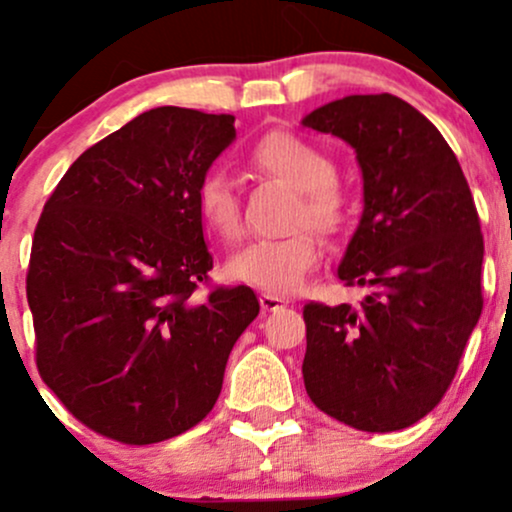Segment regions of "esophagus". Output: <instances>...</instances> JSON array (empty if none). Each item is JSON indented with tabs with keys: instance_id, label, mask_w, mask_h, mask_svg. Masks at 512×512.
Instances as JSON below:
<instances>
[{
	"instance_id": "esophagus-1",
	"label": "esophagus",
	"mask_w": 512,
	"mask_h": 512,
	"mask_svg": "<svg viewBox=\"0 0 512 512\" xmlns=\"http://www.w3.org/2000/svg\"><path fill=\"white\" fill-rule=\"evenodd\" d=\"M260 305H262L264 313H276V310H279V308H286V305H289V301H286V298L272 296V293H262Z\"/></svg>"
}]
</instances>
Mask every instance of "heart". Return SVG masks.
I'll list each match as a JSON object with an SVG mask.
<instances>
[{
    "instance_id": "obj_1",
    "label": "heart",
    "mask_w": 512,
    "mask_h": 512,
    "mask_svg": "<svg viewBox=\"0 0 512 512\" xmlns=\"http://www.w3.org/2000/svg\"><path fill=\"white\" fill-rule=\"evenodd\" d=\"M250 166L298 190L296 223H313L322 233H337L349 219L351 197L334 178L332 158L308 139L272 129L250 149ZM197 214L204 228L223 243H236L243 231L240 199L223 173H209L197 187ZM320 260V240L310 228L276 240H255L228 260V274L240 284L272 296L296 293Z\"/></svg>"
}]
</instances>
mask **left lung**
<instances>
[{"mask_svg": "<svg viewBox=\"0 0 512 512\" xmlns=\"http://www.w3.org/2000/svg\"><path fill=\"white\" fill-rule=\"evenodd\" d=\"M303 125L356 151L363 214L337 274L368 289L358 305L303 308L305 392L358 431H399L448 392L484 308L474 197L443 134L402 98L346 96Z\"/></svg>", "mask_w": 512, "mask_h": 512, "instance_id": "1", "label": "left lung"}]
</instances>
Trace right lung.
I'll use <instances>...</instances> for the list:
<instances>
[{
    "label": "right lung",
    "instance_id": "1",
    "mask_svg": "<svg viewBox=\"0 0 512 512\" xmlns=\"http://www.w3.org/2000/svg\"><path fill=\"white\" fill-rule=\"evenodd\" d=\"M236 117L146 110L86 149L35 226L26 293L40 378L81 424L127 445L190 431L260 313L250 286L195 296L214 267L197 187Z\"/></svg>",
    "mask_w": 512,
    "mask_h": 512
}]
</instances>
